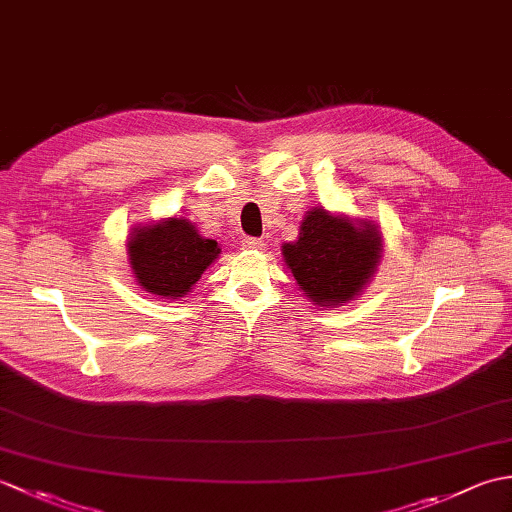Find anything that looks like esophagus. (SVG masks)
<instances>
[{
    "mask_svg": "<svg viewBox=\"0 0 512 512\" xmlns=\"http://www.w3.org/2000/svg\"><path fill=\"white\" fill-rule=\"evenodd\" d=\"M242 244L248 250H264L266 248V242H264V239H259V237H244Z\"/></svg>",
    "mask_w": 512,
    "mask_h": 512,
    "instance_id": "1",
    "label": "esophagus"
}]
</instances>
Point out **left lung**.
I'll return each mask as SVG.
<instances>
[{
  "label": "left lung",
  "mask_w": 512,
  "mask_h": 512,
  "mask_svg": "<svg viewBox=\"0 0 512 512\" xmlns=\"http://www.w3.org/2000/svg\"><path fill=\"white\" fill-rule=\"evenodd\" d=\"M299 288L321 308H336L361 295L383 255V237L372 222H352L323 206L306 213L297 242L281 246Z\"/></svg>",
  "instance_id": "1"
}]
</instances>
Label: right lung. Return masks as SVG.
<instances>
[{"label":"right lung","instance_id":"right-lung-1","mask_svg":"<svg viewBox=\"0 0 512 512\" xmlns=\"http://www.w3.org/2000/svg\"><path fill=\"white\" fill-rule=\"evenodd\" d=\"M220 253L215 239L202 237L184 217L138 226L127 242L136 281L160 299H178L191 292Z\"/></svg>","mask_w":512,"mask_h":512}]
</instances>
